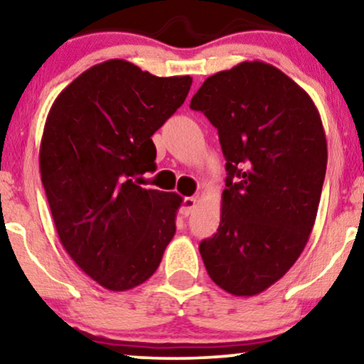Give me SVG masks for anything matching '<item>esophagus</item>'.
I'll return each mask as SVG.
<instances>
[{"mask_svg": "<svg viewBox=\"0 0 364 364\" xmlns=\"http://www.w3.org/2000/svg\"><path fill=\"white\" fill-rule=\"evenodd\" d=\"M196 205H198V198L196 196L185 198V200H183V205H181V215L183 216L193 215V211L196 210Z\"/></svg>", "mask_w": 364, "mask_h": 364, "instance_id": "34e87169", "label": "esophagus"}]
</instances>
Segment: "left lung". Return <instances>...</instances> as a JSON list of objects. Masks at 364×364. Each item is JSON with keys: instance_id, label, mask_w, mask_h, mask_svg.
Here are the masks:
<instances>
[{"instance_id": "8db88e82", "label": "left lung", "mask_w": 364, "mask_h": 364, "mask_svg": "<svg viewBox=\"0 0 364 364\" xmlns=\"http://www.w3.org/2000/svg\"><path fill=\"white\" fill-rule=\"evenodd\" d=\"M190 107L218 129L228 173L220 227L200 243L201 259L223 291L257 296L309 240L328 164L323 121L302 87L259 60L208 77Z\"/></svg>"}]
</instances>
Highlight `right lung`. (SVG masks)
I'll return each instance as SVG.
<instances>
[{"instance_id":"1","label":"right lung","mask_w":364,"mask_h":364,"mask_svg":"<svg viewBox=\"0 0 364 364\" xmlns=\"http://www.w3.org/2000/svg\"><path fill=\"white\" fill-rule=\"evenodd\" d=\"M191 82L112 58L80 73L50 107L40 173L55 228L72 260L109 291L146 282L176 233L183 198L148 190L139 176L154 166L151 136Z\"/></svg>"}]
</instances>
